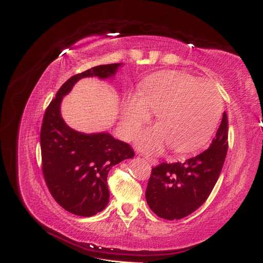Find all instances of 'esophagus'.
I'll list each match as a JSON object with an SVG mask.
<instances>
[{
  "mask_svg": "<svg viewBox=\"0 0 263 263\" xmlns=\"http://www.w3.org/2000/svg\"><path fill=\"white\" fill-rule=\"evenodd\" d=\"M142 157H143L144 159H146L150 165H156V164H157V160L150 158V157H148V156H143V155H142Z\"/></svg>",
  "mask_w": 263,
  "mask_h": 263,
  "instance_id": "1",
  "label": "esophagus"
}]
</instances>
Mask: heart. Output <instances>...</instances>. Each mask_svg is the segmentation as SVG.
<instances>
[{"label":"heart","mask_w":263,"mask_h":263,"mask_svg":"<svg viewBox=\"0 0 263 263\" xmlns=\"http://www.w3.org/2000/svg\"><path fill=\"white\" fill-rule=\"evenodd\" d=\"M156 113L158 125L143 131L137 144L149 154H158L170 143L177 153L203 144L216 128L222 111V99L209 82L176 71L157 72L142 82L140 95L123 102L122 130L128 139Z\"/></svg>","instance_id":"1"}]
</instances>
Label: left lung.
<instances>
[{
    "label": "left lung",
    "instance_id": "left-lung-1",
    "mask_svg": "<svg viewBox=\"0 0 263 263\" xmlns=\"http://www.w3.org/2000/svg\"><path fill=\"white\" fill-rule=\"evenodd\" d=\"M226 113L210 147L183 163H161L152 170L146 200L156 215L182 219L204 203L217 183L228 148Z\"/></svg>",
    "mask_w": 263,
    "mask_h": 263
}]
</instances>
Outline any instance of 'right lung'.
Masks as SVG:
<instances>
[{"label":"right lung","mask_w":263,"mask_h":263,"mask_svg":"<svg viewBox=\"0 0 263 263\" xmlns=\"http://www.w3.org/2000/svg\"><path fill=\"white\" fill-rule=\"evenodd\" d=\"M122 63L93 66L71 77L45 110L41 130L43 174L55 201L71 214L90 217L109 201L107 175L113 166L135 157L130 144L107 132H78L64 122L61 103L82 78H113Z\"/></svg>","instance_id":"obj_1"}]
</instances>
